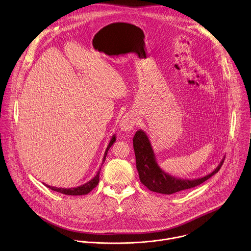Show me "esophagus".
<instances>
[{
	"label": "esophagus",
	"instance_id": "esophagus-1",
	"mask_svg": "<svg viewBox=\"0 0 251 251\" xmlns=\"http://www.w3.org/2000/svg\"><path fill=\"white\" fill-rule=\"evenodd\" d=\"M136 122H137L136 115L132 112H128L125 115H123V117L121 118L120 123H119V127L122 131L130 132V131L133 130L134 126L136 125Z\"/></svg>",
	"mask_w": 251,
	"mask_h": 251
}]
</instances>
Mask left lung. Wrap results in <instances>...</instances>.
I'll list each match as a JSON object with an SVG mask.
<instances>
[{
	"label": "left lung",
	"mask_w": 251,
	"mask_h": 251,
	"mask_svg": "<svg viewBox=\"0 0 251 251\" xmlns=\"http://www.w3.org/2000/svg\"><path fill=\"white\" fill-rule=\"evenodd\" d=\"M136 166L141 182L151 191L160 194H174L200 185L216 175L224 162L222 159L217 169L206 176L196 179H182L164 173L157 163L151 142L143 130H138L133 138Z\"/></svg>",
	"instance_id": "left-lung-1"
}]
</instances>
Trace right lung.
<instances>
[{
    "label": "right lung",
    "mask_w": 251,
    "mask_h": 251,
    "mask_svg": "<svg viewBox=\"0 0 251 251\" xmlns=\"http://www.w3.org/2000/svg\"><path fill=\"white\" fill-rule=\"evenodd\" d=\"M116 141V136L113 135L106 150H105V152H104V155H103V159H102V164L103 162L105 161V158H106V155H107V152H108V150L110 149V147L114 144V142ZM100 170L98 172L97 176L91 179L89 182L82 184V185H79V186H76V187H74V188H58V187H54V186H50V185H47L45 183V186H47L48 188H50L51 190L53 191H57L59 193H62V194H65V195H72V196H77V195H86L88 193H90L100 182Z\"/></svg>",
    "instance_id": "obj_1"
}]
</instances>
